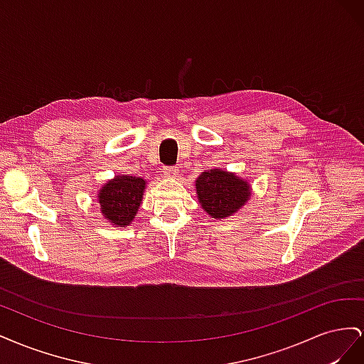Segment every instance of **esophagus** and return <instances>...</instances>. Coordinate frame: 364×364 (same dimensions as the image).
Instances as JSON below:
<instances>
[{
	"label": "esophagus",
	"mask_w": 364,
	"mask_h": 364,
	"mask_svg": "<svg viewBox=\"0 0 364 364\" xmlns=\"http://www.w3.org/2000/svg\"><path fill=\"white\" fill-rule=\"evenodd\" d=\"M164 174L167 176L168 179H174V178H178L179 170H178V167H167V168H164Z\"/></svg>",
	"instance_id": "34e87169"
}]
</instances>
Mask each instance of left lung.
<instances>
[{"label": "left lung", "instance_id": "left-lung-1", "mask_svg": "<svg viewBox=\"0 0 364 364\" xmlns=\"http://www.w3.org/2000/svg\"><path fill=\"white\" fill-rule=\"evenodd\" d=\"M196 193L203 211L220 220L245 206L250 197V185L234 173L214 168L197 178Z\"/></svg>", "mask_w": 364, "mask_h": 364}]
</instances>
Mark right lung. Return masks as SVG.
<instances>
[{
	"mask_svg": "<svg viewBox=\"0 0 364 364\" xmlns=\"http://www.w3.org/2000/svg\"><path fill=\"white\" fill-rule=\"evenodd\" d=\"M146 181L135 176H115L98 191L100 211L109 223L126 228L135 218L146 191Z\"/></svg>",
	"mask_w": 364,
	"mask_h": 364,
	"instance_id": "add662e5",
	"label": "right lung"
}]
</instances>
